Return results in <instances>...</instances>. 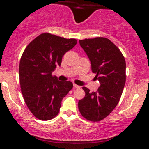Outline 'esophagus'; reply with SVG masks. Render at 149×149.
<instances>
[{
  "instance_id": "obj_1",
  "label": "esophagus",
  "mask_w": 149,
  "mask_h": 149,
  "mask_svg": "<svg viewBox=\"0 0 149 149\" xmlns=\"http://www.w3.org/2000/svg\"><path fill=\"white\" fill-rule=\"evenodd\" d=\"M73 88H80V86L74 84H73Z\"/></svg>"
}]
</instances>
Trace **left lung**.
<instances>
[{
  "label": "left lung",
  "instance_id": "1",
  "mask_svg": "<svg viewBox=\"0 0 149 149\" xmlns=\"http://www.w3.org/2000/svg\"><path fill=\"white\" fill-rule=\"evenodd\" d=\"M89 58L91 71L100 86L96 92L83 87L85 97L79 102V109L88 120L98 122L109 115L120 99L126 76V63L119 48L108 39L96 37L79 40Z\"/></svg>",
  "mask_w": 149,
  "mask_h": 149
}]
</instances>
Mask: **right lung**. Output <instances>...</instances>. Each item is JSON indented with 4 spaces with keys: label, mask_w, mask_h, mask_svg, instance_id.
I'll return each mask as SVG.
<instances>
[{
    "label": "right lung",
    "mask_w": 149,
    "mask_h": 149,
    "mask_svg": "<svg viewBox=\"0 0 149 149\" xmlns=\"http://www.w3.org/2000/svg\"><path fill=\"white\" fill-rule=\"evenodd\" d=\"M76 43V39L43 33L32 40L22 54L19 63L21 90L28 108L39 120L55 118L63 98L73 88L72 82L60 81L52 73Z\"/></svg>",
    "instance_id": "obj_1"
}]
</instances>
